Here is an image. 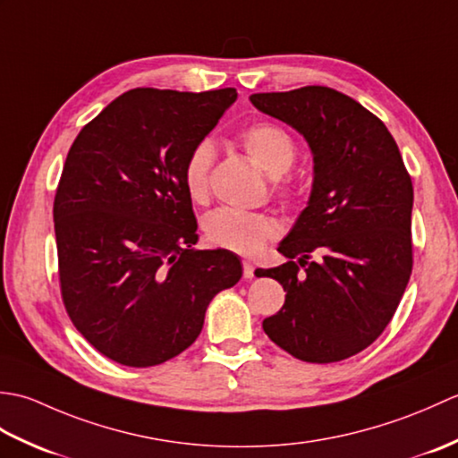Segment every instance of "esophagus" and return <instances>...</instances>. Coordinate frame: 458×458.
I'll return each mask as SVG.
<instances>
[{"label": "esophagus", "instance_id": "obj_1", "mask_svg": "<svg viewBox=\"0 0 458 458\" xmlns=\"http://www.w3.org/2000/svg\"><path fill=\"white\" fill-rule=\"evenodd\" d=\"M242 266H244V277H246V279H251V277H254V269H256V266L251 264L250 259H244V261H242Z\"/></svg>", "mask_w": 458, "mask_h": 458}]
</instances>
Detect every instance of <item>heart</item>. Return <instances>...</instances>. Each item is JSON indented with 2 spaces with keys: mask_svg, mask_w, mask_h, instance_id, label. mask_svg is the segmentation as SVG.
Segmentation results:
<instances>
[{
  "mask_svg": "<svg viewBox=\"0 0 458 458\" xmlns=\"http://www.w3.org/2000/svg\"><path fill=\"white\" fill-rule=\"evenodd\" d=\"M242 148L267 174L274 177V191L287 194L291 182L281 177L295 161L297 145L284 125L274 122H258L240 133ZM214 148L208 140L199 141L182 163V187L189 199L204 202L208 199L210 171ZM204 234L212 246L230 250L240 256L259 254L269 240L279 232L277 222L264 212H244L234 208H218L204 218Z\"/></svg>",
  "mask_w": 458,
  "mask_h": 458,
  "instance_id": "b5f03b06",
  "label": "heart"
}]
</instances>
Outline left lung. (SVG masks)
Instances as JSON below:
<instances>
[{"label":"left lung","instance_id":"obj_1","mask_svg":"<svg viewBox=\"0 0 458 458\" xmlns=\"http://www.w3.org/2000/svg\"><path fill=\"white\" fill-rule=\"evenodd\" d=\"M250 100L303 135L315 161L307 208L277 248L289 261L256 269L287 291L264 330L303 362H340L384 333L410 281L411 177L384 122L343 92L303 86Z\"/></svg>","mask_w":458,"mask_h":458}]
</instances>
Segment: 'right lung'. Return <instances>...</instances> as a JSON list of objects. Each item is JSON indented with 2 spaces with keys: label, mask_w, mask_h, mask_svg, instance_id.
I'll list each match as a JSON object with an SVG mask.
<instances>
[{
  "label": "right lung",
  "mask_w": 458,
  "mask_h": 458,
  "mask_svg": "<svg viewBox=\"0 0 458 458\" xmlns=\"http://www.w3.org/2000/svg\"><path fill=\"white\" fill-rule=\"evenodd\" d=\"M236 89H133L76 135L55 194L58 281L76 330L114 362L148 368L187 350L212 297L236 285L228 250H194L189 151Z\"/></svg>",
  "instance_id": "1"
}]
</instances>
